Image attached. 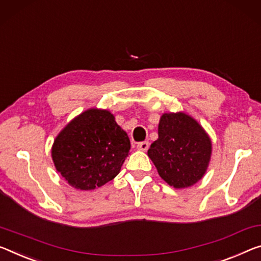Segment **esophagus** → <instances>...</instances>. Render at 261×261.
Here are the masks:
<instances>
[{
	"instance_id": "obj_1",
	"label": "esophagus",
	"mask_w": 261,
	"mask_h": 261,
	"mask_svg": "<svg viewBox=\"0 0 261 261\" xmlns=\"http://www.w3.org/2000/svg\"><path fill=\"white\" fill-rule=\"evenodd\" d=\"M136 148H138V149L141 150V151H146L148 148H149V143H148V141L140 142V143H138V146H136Z\"/></svg>"
}]
</instances>
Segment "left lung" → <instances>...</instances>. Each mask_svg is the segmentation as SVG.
Here are the masks:
<instances>
[{
	"label": "left lung",
	"instance_id": "1",
	"mask_svg": "<svg viewBox=\"0 0 261 261\" xmlns=\"http://www.w3.org/2000/svg\"><path fill=\"white\" fill-rule=\"evenodd\" d=\"M211 150V140L203 127L190 115L178 112L162 114L159 139L150 144L148 156L164 181L182 189L203 177Z\"/></svg>",
	"mask_w": 261,
	"mask_h": 261
}]
</instances>
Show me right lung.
I'll return each instance as SVG.
<instances>
[{
  "mask_svg": "<svg viewBox=\"0 0 261 261\" xmlns=\"http://www.w3.org/2000/svg\"><path fill=\"white\" fill-rule=\"evenodd\" d=\"M129 138L107 110L90 108L64 127L51 149L57 171L79 190H93L121 169Z\"/></svg>",
  "mask_w": 261,
  "mask_h": 261,
  "instance_id": "obj_1",
  "label": "right lung"
}]
</instances>
